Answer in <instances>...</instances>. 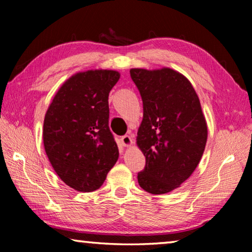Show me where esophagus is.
Wrapping results in <instances>:
<instances>
[{
    "mask_svg": "<svg viewBox=\"0 0 252 252\" xmlns=\"http://www.w3.org/2000/svg\"><path fill=\"white\" fill-rule=\"evenodd\" d=\"M121 142L125 147H131L133 144V140L130 135H123L121 138Z\"/></svg>",
    "mask_w": 252,
    "mask_h": 252,
    "instance_id": "esophagus-1",
    "label": "esophagus"
}]
</instances>
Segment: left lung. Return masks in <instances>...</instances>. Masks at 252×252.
<instances>
[{
	"mask_svg": "<svg viewBox=\"0 0 252 252\" xmlns=\"http://www.w3.org/2000/svg\"><path fill=\"white\" fill-rule=\"evenodd\" d=\"M143 101L136 146L146 157L140 187L152 194L178 189L198 167L208 139L199 96L185 75L170 67L130 70Z\"/></svg>",
	"mask_w": 252,
	"mask_h": 252,
	"instance_id": "8db88e82",
	"label": "left lung"
}]
</instances>
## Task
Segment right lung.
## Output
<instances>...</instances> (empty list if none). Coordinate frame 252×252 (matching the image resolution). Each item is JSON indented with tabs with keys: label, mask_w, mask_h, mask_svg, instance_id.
Here are the masks:
<instances>
[{
	"label": "right lung",
	"mask_w": 252,
	"mask_h": 252,
	"mask_svg": "<svg viewBox=\"0 0 252 252\" xmlns=\"http://www.w3.org/2000/svg\"><path fill=\"white\" fill-rule=\"evenodd\" d=\"M114 70H88L64 81L46 110L43 143L55 173L72 189L92 192L119 158L109 129V93Z\"/></svg>",
	"instance_id": "add662e5"
}]
</instances>
